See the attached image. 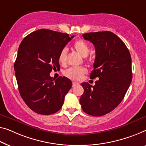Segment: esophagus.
<instances>
[{
    "mask_svg": "<svg viewBox=\"0 0 146 146\" xmlns=\"http://www.w3.org/2000/svg\"><path fill=\"white\" fill-rule=\"evenodd\" d=\"M78 84H79V83H78V82H73V84H72V86H73V87H75V86H77V85H78Z\"/></svg>",
    "mask_w": 146,
    "mask_h": 146,
    "instance_id": "34e87169",
    "label": "esophagus"
}]
</instances>
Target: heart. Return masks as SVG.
<instances>
[{
    "label": "heart",
    "mask_w": 146,
    "mask_h": 146,
    "mask_svg": "<svg viewBox=\"0 0 146 146\" xmlns=\"http://www.w3.org/2000/svg\"><path fill=\"white\" fill-rule=\"evenodd\" d=\"M73 48L80 54L82 57H86L90 52V47L86 42L82 40H78L74 43ZM58 62L62 66L67 63V50L63 48L58 55ZM86 70L81 67H71L65 71V75L69 79L73 80H80L83 77L84 74L86 73Z\"/></svg>",
    "instance_id": "b5f03b06"
}]
</instances>
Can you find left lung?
I'll return each mask as SVG.
<instances>
[{
	"instance_id": "8db88e82",
	"label": "left lung",
	"mask_w": 146,
	"mask_h": 146,
	"mask_svg": "<svg viewBox=\"0 0 146 146\" xmlns=\"http://www.w3.org/2000/svg\"><path fill=\"white\" fill-rule=\"evenodd\" d=\"M94 45L96 58L90 78L94 86L82 82L80 98L82 110L92 116H102L119 105L132 81V60L129 49L120 38L110 31L82 35Z\"/></svg>"
}]
</instances>
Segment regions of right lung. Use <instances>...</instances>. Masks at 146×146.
I'll list each match as a JSON object with an SVG mask.
<instances>
[{"instance_id": "1", "label": "right lung", "mask_w": 146, "mask_h": 146, "mask_svg": "<svg viewBox=\"0 0 146 146\" xmlns=\"http://www.w3.org/2000/svg\"><path fill=\"white\" fill-rule=\"evenodd\" d=\"M74 37L69 34L42 29L25 36L19 45L14 63L19 94L31 110L41 115L55 113L62 108L71 80L50 76L60 68L58 55Z\"/></svg>"}]
</instances>
